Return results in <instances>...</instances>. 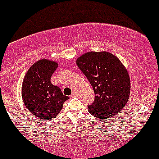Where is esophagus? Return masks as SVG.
Listing matches in <instances>:
<instances>
[{"label":"esophagus","mask_w":159,"mask_h":159,"mask_svg":"<svg viewBox=\"0 0 159 159\" xmlns=\"http://www.w3.org/2000/svg\"><path fill=\"white\" fill-rule=\"evenodd\" d=\"M77 95H78V94H77V92H75V91H73V92H72V94H71V97L74 98V97H76Z\"/></svg>","instance_id":"34e87169"}]
</instances>
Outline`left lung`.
Segmentation results:
<instances>
[{"mask_svg":"<svg viewBox=\"0 0 159 159\" xmlns=\"http://www.w3.org/2000/svg\"><path fill=\"white\" fill-rule=\"evenodd\" d=\"M76 64L91 83L94 101L88 106L90 113L99 119H110L123 110L130 94V78L120 60L112 53L87 52Z\"/></svg>","mask_w":159,"mask_h":159,"instance_id":"left-lung-1","label":"left lung"}]
</instances>
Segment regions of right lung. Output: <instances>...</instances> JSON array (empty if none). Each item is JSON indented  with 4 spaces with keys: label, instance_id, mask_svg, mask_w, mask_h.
Here are the masks:
<instances>
[{
    "label": "right lung",
    "instance_id": "1",
    "mask_svg": "<svg viewBox=\"0 0 159 159\" xmlns=\"http://www.w3.org/2000/svg\"><path fill=\"white\" fill-rule=\"evenodd\" d=\"M58 64L42 59L30 66L22 84V98L27 110L42 120H52L61 112L69 98L51 84L50 79Z\"/></svg>",
    "mask_w": 159,
    "mask_h": 159
}]
</instances>
